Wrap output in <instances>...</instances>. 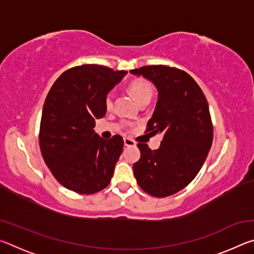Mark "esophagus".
<instances>
[{"instance_id": "obj_1", "label": "esophagus", "mask_w": 254, "mask_h": 254, "mask_svg": "<svg viewBox=\"0 0 254 254\" xmlns=\"http://www.w3.org/2000/svg\"><path fill=\"white\" fill-rule=\"evenodd\" d=\"M135 144V141H133L130 137H124V145L126 147H134Z\"/></svg>"}]
</instances>
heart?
Here are the masks:
<instances>
[{"label":"heart","instance_id":"heart-1","mask_svg":"<svg viewBox=\"0 0 254 254\" xmlns=\"http://www.w3.org/2000/svg\"><path fill=\"white\" fill-rule=\"evenodd\" d=\"M128 92H130L132 97L134 98L137 103H140L141 101L144 100L150 101V98H151L153 93V88L152 85L150 84L148 80L135 79L131 81L130 85H128ZM105 104L107 109H111L112 105H113V96H112L111 94L107 95Z\"/></svg>","mask_w":254,"mask_h":254}]
</instances>
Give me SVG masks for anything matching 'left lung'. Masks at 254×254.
Instances as JSON below:
<instances>
[{
	"instance_id": "1",
	"label": "left lung",
	"mask_w": 254,
	"mask_h": 254,
	"mask_svg": "<svg viewBox=\"0 0 254 254\" xmlns=\"http://www.w3.org/2000/svg\"><path fill=\"white\" fill-rule=\"evenodd\" d=\"M130 72L156 86L158 101L147 131L163 134L157 150L137 143L141 157L133 173L149 195L170 196L196 177L208 154L213 127L207 101L192 77L177 68L153 65Z\"/></svg>"
}]
</instances>
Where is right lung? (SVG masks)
I'll return each instance as SVG.
<instances>
[{
	"mask_svg": "<svg viewBox=\"0 0 254 254\" xmlns=\"http://www.w3.org/2000/svg\"><path fill=\"white\" fill-rule=\"evenodd\" d=\"M127 74L100 65L63 72L46 97L40 149L46 165L69 190L91 195L110 184L123 150V139L104 140L94 131L106 113V97Z\"/></svg>",
	"mask_w": 254,
	"mask_h": 254,
	"instance_id": "right-lung-1",
	"label": "right lung"
}]
</instances>
